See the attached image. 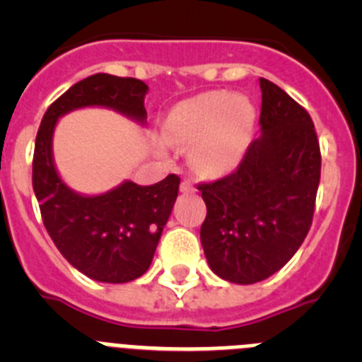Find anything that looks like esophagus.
Instances as JSON below:
<instances>
[{
	"mask_svg": "<svg viewBox=\"0 0 362 362\" xmlns=\"http://www.w3.org/2000/svg\"><path fill=\"white\" fill-rule=\"evenodd\" d=\"M197 188H196V185L192 183L190 179H185L183 183H181V192H183V194H192V192H196Z\"/></svg>",
	"mask_w": 362,
	"mask_h": 362,
	"instance_id": "obj_1",
	"label": "esophagus"
}]
</instances>
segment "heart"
<instances>
[{"label": "heart", "mask_w": 362, "mask_h": 362, "mask_svg": "<svg viewBox=\"0 0 362 362\" xmlns=\"http://www.w3.org/2000/svg\"><path fill=\"white\" fill-rule=\"evenodd\" d=\"M255 124V108L245 95L204 92L175 105L165 121V137L192 145V166L206 177L233 170L245 156Z\"/></svg>", "instance_id": "1"}]
</instances>
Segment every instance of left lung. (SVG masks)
I'll use <instances>...</instances> for the list:
<instances>
[{"label":"left lung","instance_id":"8db88e82","mask_svg":"<svg viewBox=\"0 0 362 362\" xmlns=\"http://www.w3.org/2000/svg\"><path fill=\"white\" fill-rule=\"evenodd\" d=\"M261 136L238 170L199 185L206 204L201 245L210 270L235 284L268 279L305 241L321 179L312 117L283 88L259 79Z\"/></svg>","mask_w":362,"mask_h":362}]
</instances>
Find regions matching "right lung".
<instances>
[{"label":"right lung","mask_w":362,"mask_h":362,"mask_svg":"<svg viewBox=\"0 0 362 362\" xmlns=\"http://www.w3.org/2000/svg\"><path fill=\"white\" fill-rule=\"evenodd\" d=\"M146 92L141 79L88 76L50 105L36 136L32 187L45 228L63 257L99 283H129L148 270L174 209L179 177L170 174L150 187L127 179L105 194H79L56 168L54 130L69 112L86 107L110 108L145 127Z\"/></svg>","instance_id":"obj_1"}]
</instances>
